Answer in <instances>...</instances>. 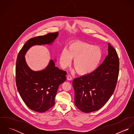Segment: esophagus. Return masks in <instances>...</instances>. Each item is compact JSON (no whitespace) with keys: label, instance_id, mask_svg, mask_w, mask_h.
I'll use <instances>...</instances> for the list:
<instances>
[{"label":"esophagus","instance_id":"1","mask_svg":"<svg viewBox=\"0 0 134 134\" xmlns=\"http://www.w3.org/2000/svg\"><path fill=\"white\" fill-rule=\"evenodd\" d=\"M72 79V77H71V75H68V76H67V80H71Z\"/></svg>","mask_w":134,"mask_h":134}]
</instances>
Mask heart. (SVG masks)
<instances>
[{
	"label": "heart",
	"mask_w": 134,
	"mask_h": 134,
	"mask_svg": "<svg viewBox=\"0 0 134 134\" xmlns=\"http://www.w3.org/2000/svg\"><path fill=\"white\" fill-rule=\"evenodd\" d=\"M103 57L101 48L86 42L74 41L71 42L67 49H63L59 56L60 64L65 69L74 59L73 65L77 73L86 75L93 72Z\"/></svg>",
	"instance_id": "1"
}]
</instances>
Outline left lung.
<instances>
[{"instance_id":"obj_1","label":"left lung","mask_w":134,"mask_h":134,"mask_svg":"<svg viewBox=\"0 0 134 134\" xmlns=\"http://www.w3.org/2000/svg\"><path fill=\"white\" fill-rule=\"evenodd\" d=\"M108 54L93 72L75 78V104L81 111L89 113L100 109L114 92L119 72V59L108 43Z\"/></svg>"}]
</instances>
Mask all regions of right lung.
<instances>
[{
    "mask_svg": "<svg viewBox=\"0 0 134 134\" xmlns=\"http://www.w3.org/2000/svg\"><path fill=\"white\" fill-rule=\"evenodd\" d=\"M58 34L49 33L30 38L18 55L15 68L18 90L28 107L36 112H45L55 105L58 87L66 80V72L55 66L53 60L44 70L34 71L28 66L25 55L32 46L51 44Z\"/></svg>",
    "mask_w": 134,
    "mask_h": 134,
    "instance_id": "add662e5",
    "label": "right lung"
}]
</instances>
